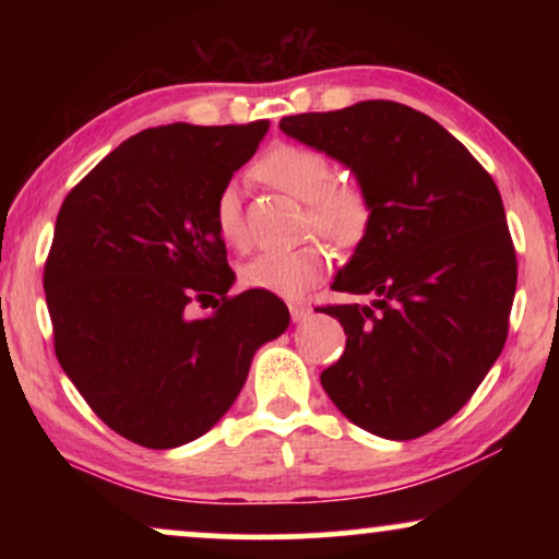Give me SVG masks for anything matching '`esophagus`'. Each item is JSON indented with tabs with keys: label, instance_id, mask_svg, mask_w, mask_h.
<instances>
[{
	"label": "esophagus",
	"instance_id": "1",
	"mask_svg": "<svg viewBox=\"0 0 559 559\" xmlns=\"http://www.w3.org/2000/svg\"><path fill=\"white\" fill-rule=\"evenodd\" d=\"M287 308H289V318H293L295 323H297V320H302L305 316H310V305L302 302V300H289Z\"/></svg>",
	"mask_w": 559,
	"mask_h": 559
}]
</instances>
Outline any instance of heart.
<instances>
[{"instance_id": "heart-1", "label": "heart", "mask_w": 559, "mask_h": 559, "mask_svg": "<svg viewBox=\"0 0 559 559\" xmlns=\"http://www.w3.org/2000/svg\"><path fill=\"white\" fill-rule=\"evenodd\" d=\"M257 178L305 203V226L341 249H354L373 226V198L356 178H338L333 159L310 144L280 142L254 165ZM213 226L231 249H247L249 231L241 195L224 186L213 201ZM331 266L323 243L308 241L295 249H266L241 266V282L251 289L297 297L316 287Z\"/></svg>"}]
</instances>
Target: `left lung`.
Returning <instances> with one entry per match:
<instances>
[{
	"instance_id": "obj_1",
	"label": "left lung",
	"mask_w": 559,
	"mask_h": 559,
	"mask_svg": "<svg viewBox=\"0 0 559 559\" xmlns=\"http://www.w3.org/2000/svg\"><path fill=\"white\" fill-rule=\"evenodd\" d=\"M280 129L346 163L373 198V226L323 305L346 350L320 384L350 423L415 440L471 400L509 335L516 251L499 188L427 114L396 102L297 114Z\"/></svg>"
}]
</instances>
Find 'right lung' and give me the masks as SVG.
Instances as JSON below:
<instances>
[{"instance_id":"add662e5","label":"right lung","mask_w":559,"mask_h":559,"mask_svg":"<svg viewBox=\"0 0 559 559\" xmlns=\"http://www.w3.org/2000/svg\"><path fill=\"white\" fill-rule=\"evenodd\" d=\"M266 127L144 129L60 205L43 272L52 346L98 419L136 445L178 448L209 432L254 350L289 323L266 289L226 295L234 272L213 226L218 190ZM213 296V317L187 316Z\"/></svg>"}]
</instances>
